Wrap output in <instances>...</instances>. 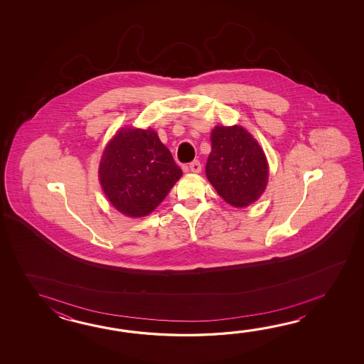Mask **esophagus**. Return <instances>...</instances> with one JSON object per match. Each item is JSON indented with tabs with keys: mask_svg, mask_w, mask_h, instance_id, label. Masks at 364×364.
Returning <instances> with one entry per match:
<instances>
[{
	"mask_svg": "<svg viewBox=\"0 0 364 364\" xmlns=\"http://www.w3.org/2000/svg\"><path fill=\"white\" fill-rule=\"evenodd\" d=\"M188 168H190V171H193V173H200V161L199 160H193V163H190V165H188Z\"/></svg>",
	"mask_w": 364,
	"mask_h": 364,
	"instance_id": "esophagus-1",
	"label": "esophagus"
}]
</instances>
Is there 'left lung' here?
<instances>
[{"instance_id": "left-lung-1", "label": "left lung", "mask_w": 364, "mask_h": 364, "mask_svg": "<svg viewBox=\"0 0 364 364\" xmlns=\"http://www.w3.org/2000/svg\"><path fill=\"white\" fill-rule=\"evenodd\" d=\"M210 140L205 173L218 195L234 207L257 200L268 181V164L257 141L240 126H217Z\"/></svg>"}]
</instances>
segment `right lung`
I'll use <instances>...</instances> for the list:
<instances>
[{
    "instance_id": "add662e5",
    "label": "right lung",
    "mask_w": 364,
    "mask_h": 364,
    "mask_svg": "<svg viewBox=\"0 0 364 364\" xmlns=\"http://www.w3.org/2000/svg\"><path fill=\"white\" fill-rule=\"evenodd\" d=\"M182 171L154 130L122 129L101 157L102 190L121 213L149 215L181 178Z\"/></svg>"
}]
</instances>
